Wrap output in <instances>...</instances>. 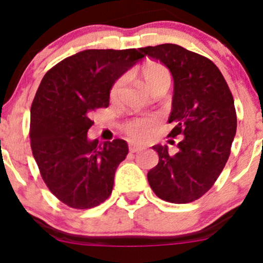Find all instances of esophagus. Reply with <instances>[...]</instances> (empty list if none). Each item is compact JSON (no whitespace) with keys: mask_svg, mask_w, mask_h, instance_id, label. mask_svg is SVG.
<instances>
[{"mask_svg":"<svg viewBox=\"0 0 263 263\" xmlns=\"http://www.w3.org/2000/svg\"><path fill=\"white\" fill-rule=\"evenodd\" d=\"M128 149H129V152H131V153H137V152H140V151L143 149V147L138 146V144L131 143V144H129V146H128Z\"/></svg>","mask_w":263,"mask_h":263,"instance_id":"34e87169","label":"esophagus"}]
</instances>
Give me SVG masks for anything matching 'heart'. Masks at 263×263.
<instances>
[{
  "mask_svg": "<svg viewBox=\"0 0 263 263\" xmlns=\"http://www.w3.org/2000/svg\"><path fill=\"white\" fill-rule=\"evenodd\" d=\"M140 75L143 80L144 85L151 92H155L157 90L168 89L171 85V73L161 63L157 62H147L140 68ZM123 84H125V79L123 78H119L112 86L110 87V98L116 99L119 95L120 90L122 89ZM161 122H159L158 117L156 116H138L132 117L123 123L122 128L125 134L128 136L129 138L135 141H144L152 135L157 128L159 127Z\"/></svg>",
  "mask_w": 263,
  "mask_h": 263,
  "instance_id": "b5f03b06",
  "label": "heart"
}]
</instances>
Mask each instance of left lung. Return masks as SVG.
Here are the masks:
<instances>
[{
	"instance_id": "obj_1",
	"label": "left lung",
	"mask_w": 263,
	"mask_h": 263,
	"mask_svg": "<svg viewBox=\"0 0 263 263\" xmlns=\"http://www.w3.org/2000/svg\"><path fill=\"white\" fill-rule=\"evenodd\" d=\"M159 60L174 80L168 137H182L176 155L156 144L159 162L147 174L155 194L186 204L201 198L224 170L237 127L234 98L221 71L206 57L177 44L140 48ZM172 142V141H171Z\"/></svg>"
}]
</instances>
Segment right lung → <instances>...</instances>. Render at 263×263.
Returning a JSON list of instances; mask_svg holds the SVG:
<instances>
[{
    "label": "right lung",
    "instance_id": "1",
    "mask_svg": "<svg viewBox=\"0 0 263 263\" xmlns=\"http://www.w3.org/2000/svg\"><path fill=\"white\" fill-rule=\"evenodd\" d=\"M143 57L135 48L87 49L63 59L42 79L31 106V148L45 185L68 206L90 209L112 193L127 142L102 144L86 134L93 111L108 106L112 84Z\"/></svg>",
    "mask_w": 263,
    "mask_h": 263
}]
</instances>
